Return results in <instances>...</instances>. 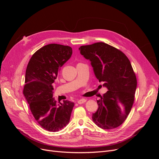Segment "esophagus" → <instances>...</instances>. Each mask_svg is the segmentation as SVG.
I'll list each match as a JSON object with an SVG mask.
<instances>
[{"label":"esophagus","mask_w":159,"mask_h":159,"mask_svg":"<svg viewBox=\"0 0 159 159\" xmlns=\"http://www.w3.org/2000/svg\"><path fill=\"white\" fill-rule=\"evenodd\" d=\"M86 102V99H80L78 101V103L79 104H82L84 103H85Z\"/></svg>","instance_id":"obj_1"}]
</instances>
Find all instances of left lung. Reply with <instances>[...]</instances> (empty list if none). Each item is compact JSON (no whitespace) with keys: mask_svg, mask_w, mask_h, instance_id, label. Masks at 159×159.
Listing matches in <instances>:
<instances>
[{"mask_svg":"<svg viewBox=\"0 0 159 159\" xmlns=\"http://www.w3.org/2000/svg\"><path fill=\"white\" fill-rule=\"evenodd\" d=\"M91 61L96 78L108 91L98 100V109L92 119L103 129L117 128L125 121L134 99L137 78L126 55L104 42L79 48Z\"/></svg>","mask_w":159,"mask_h":159,"instance_id":"1","label":"left lung"}]
</instances>
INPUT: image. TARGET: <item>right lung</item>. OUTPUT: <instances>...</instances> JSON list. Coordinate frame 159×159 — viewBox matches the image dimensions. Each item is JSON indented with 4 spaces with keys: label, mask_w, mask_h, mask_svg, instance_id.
<instances>
[{
    "label": "right lung",
    "mask_w": 159,
    "mask_h": 159,
    "mask_svg": "<svg viewBox=\"0 0 159 159\" xmlns=\"http://www.w3.org/2000/svg\"><path fill=\"white\" fill-rule=\"evenodd\" d=\"M71 54L70 46L48 44L32 55L26 68L23 93L36 121L50 132L59 131L68 124L74 106L68 100L57 105L52 98V84Z\"/></svg>",
    "instance_id": "1"
}]
</instances>
